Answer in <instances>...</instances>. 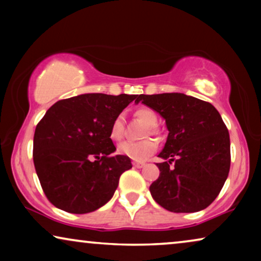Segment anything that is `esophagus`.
Returning <instances> with one entry per match:
<instances>
[{"instance_id":"esophagus-1","label":"esophagus","mask_w":261,"mask_h":261,"mask_svg":"<svg viewBox=\"0 0 261 261\" xmlns=\"http://www.w3.org/2000/svg\"><path fill=\"white\" fill-rule=\"evenodd\" d=\"M133 166L137 167V169H140V167L145 166V163L144 162H133Z\"/></svg>"}]
</instances>
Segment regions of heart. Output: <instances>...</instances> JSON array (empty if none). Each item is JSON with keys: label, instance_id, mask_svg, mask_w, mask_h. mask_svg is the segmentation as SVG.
I'll return each mask as SVG.
<instances>
[{"label": "heart", "instance_id": "b5f03b06", "mask_svg": "<svg viewBox=\"0 0 261 261\" xmlns=\"http://www.w3.org/2000/svg\"><path fill=\"white\" fill-rule=\"evenodd\" d=\"M134 115L137 116V119L141 121L145 126H147V133L148 135H155L156 129L155 126L158 123V115L154 110L148 108V107H140L135 110ZM146 133V135H147ZM123 135V119L122 116L119 115L112 121L109 127V138L113 141H119L121 140ZM156 149V144L152 139H147V140L140 141V142H130L126 141L122 142L117 148L120 154L126 155L128 158L133 160H145L148 155H151L152 153H154Z\"/></svg>", "mask_w": 261, "mask_h": 261}]
</instances>
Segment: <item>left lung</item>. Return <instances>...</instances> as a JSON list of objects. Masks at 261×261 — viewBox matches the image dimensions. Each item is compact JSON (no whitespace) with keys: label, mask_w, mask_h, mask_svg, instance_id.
<instances>
[{"label":"left lung","mask_w":261,"mask_h":261,"mask_svg":"<svg viewBox=\"0 0 261 261\" xmlns=\"http://www.w3.org/2000/svg\"><path fill=\"white\" fill-rule=\"evenodd\" d=\"M141 102L165 120L169 135L159 153V177L152 197L172 213H195L212 204L230 167L229 133L210 103L180 92L140 95Z\"/></svg>","instance_id":"8db88e82"}]
</instances>
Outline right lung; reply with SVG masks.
<instances>
[{"mask_svg": "<svg viewBox=\"0 0 261 261\" xmlns=\"http://www.w3.org/2000/svg\"><path fill=\"white\" fill-rule=\"evenodd\" d=\"M138 95L83 94L55 103L35 128L33 162L46 197L64 212L87 214L110 201L132 167L109 138L112 121Z\"/></svg>", "mask_w": 261, "mask_h": 261, "instance_id": "right-lung-1", "label": "right lung"}]
</instances>
